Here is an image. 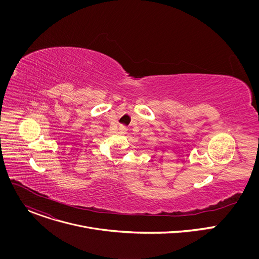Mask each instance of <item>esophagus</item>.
Segmentation results:
<instances>
[{
	"label": "esophagus",
	"mask_w": 259,
	"mask_h": 259,
	"mask_svg": "<svg viewBox=\"0 0 259 259\" xmlns=\"http://www.w3.org/2000/svg\"><path fill=\"white\" fill-rule=\"evenodd\" d=\"M119 130H120V132H121V133H127V130H128V129H127V127H126V126L121 125V126H120V128H119Z\"/></svg>",
	"instance_id": "esophagus-1"
}]
</instances>
